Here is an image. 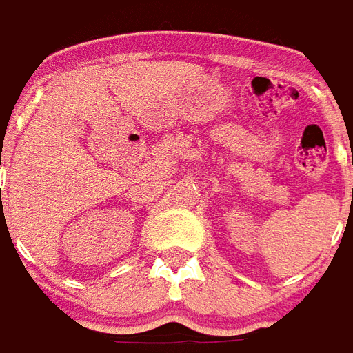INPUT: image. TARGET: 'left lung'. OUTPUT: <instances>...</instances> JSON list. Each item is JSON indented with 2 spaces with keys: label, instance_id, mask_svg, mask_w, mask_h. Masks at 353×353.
I'll return each mask as SVG.
<instances>
[{
  "label": "left lung",
  "instance_id": "1",
  "mask_svg": "<svg viewBox=\"0 0 353 353\" xmlns=\"http://www.w3.org/2000/svg\"><path fill=\"white\" fill-rule=\"evenodd\" d=\"M352 163H353V156H352Z\"/></svg>",
  "mask_w": 353,
  "mask_h": 353
}]
</instances>
